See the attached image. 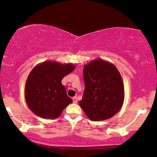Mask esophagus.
Returning a JSON list of instances; mask_svg holds the SVG:
<instances>
[{"label": "esophagus", "instance_id": "obj_1", "mask_svg": "<svg viewBox=\"0 0 157 157\" xmlns=\"http://www.w3.org/2000/svg\"><path fill=\"white\" fill-rule=\"evenodd\" d=\"M72 100H73L74 103H77V98L76 97H74L73 98H72Z\"/></svg>", "mask_w": 157, "mask_h": 157}]
</instances>
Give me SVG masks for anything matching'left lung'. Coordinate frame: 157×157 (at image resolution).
<instances>
[{
  "label": "left lung",
  "instance_id": "8db88e82",
  "mask_svg": "<svg viewBox=\"0 0 157 157\" xmlns=\"http://www.w3.org/2000/svg\"><path fill=\"white\" fill-rule=\"evenodd\" d=\"M85 90L79 105L94 121L114 117L124 100L122 77L114 64L96 58L83 67Z\"/></svg>",
  "mask_w": 157,
  "mask_h": 157
}]
</instances>
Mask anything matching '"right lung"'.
Instances as JSON below:
<instances>
[{
  "mask_svg": "<svg viewBox=\"0 0 157 157\" xmlns=\"http://www.w3.org/2000/svg\"><path fill=\"white\" fill-rule=\"evenodd\" d=\"M71 63L47 60L37 64L29 74L25 85V100L29 109L43 119H54L72 103L62 80L75 69Z\"/></svg>",
  "mask_w": 157,
  "mask_h": 157,
  "instance_id": "1",
  "label": "right lung"
}]
</instances>
